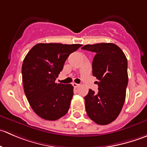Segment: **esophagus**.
Segmentation results:
<instances>
[{
	"instance_id": "1",
	"label": "esophagus",
	"mask_w": 147,
	"mask_h": 147,
	"mask_svg": "<svg viewBox=\"0 0 147 147\" xmlns=\"http://www.w3.org/2000/svg\"><path fill=\"white\" fill-rule=\"evenodd\" d=\"M72 85H73L74 87H79L80 84H77V83H75V82H73V83H72Z\"/></svg>"
}]
</instances>
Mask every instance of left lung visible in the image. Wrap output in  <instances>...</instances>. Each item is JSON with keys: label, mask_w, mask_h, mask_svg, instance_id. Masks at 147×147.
<instances>
[{"label": "left lung", "mask_w": 147, "mask_h": 147, "mask_svg": "<svg viewBox=\"0 0 147 147\" xmlns=\"http://www.w3.org/2000/svg\"><path fill=\"white\" fill-rule=\"evenodd\" d=\"M82 50L95 53L92 75L99 82L98 92L89 90L84 97L87 115L100 125L112 122L124 105L128 84L127 60L122 50L114 43L86 45Z\"/></svg>", "instance_id": "left-lung-1"}]
</instances>
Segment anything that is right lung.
I'll return each mask as SVG.
<instances>
[{
  "instance_id": "1",
  "label": "right lung",
  "mask_w": 147,
  "mask_h": 147,
  "mask_svg": "<svg viewBox=\"0 0 147 147\" xmlns=\"http://www.w3.org/2000/svg\"><path fill=\"white\" fill-rule=\"evenodd\" d=\"M81 46L38 43L26 55L22 65L25 94L32 110L42 119L55 121L69 110L73 87L55 80L68 56Z\"/></svg>"
}]
</instances>
